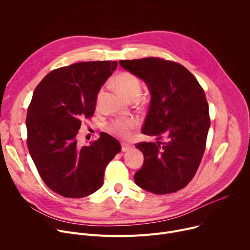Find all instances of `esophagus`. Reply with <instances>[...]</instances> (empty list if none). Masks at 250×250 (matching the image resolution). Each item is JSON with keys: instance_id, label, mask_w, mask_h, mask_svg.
Masks as SVG:
<instances>
[{"instance_id": "1", "label": "esophagus", "mask_w": 250, "mask_h": 250, "mask_svg": "<svg viewBox=\"0 0 250 250\" xmlns=\"http://www.w3.org/2000/svg\"><path fill=\"white\" fill-rule=\"evenodd\" d=\"M132 147L133 146L130 144H127V142H123V144H122V150L124 152H126V151L130 150Z\"/></svg>"}]
</instances>
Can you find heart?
Segmentation results:
<instances>
[{
    "label": "heart",
    "mask_w": 250,
    "mask_h": 250,
    "mask_svg": "<svg viewBox=\"0 0 250 250\" xmlns=\"http://www.w3.org/2000/svg\"><path fill=\"white\" fill-rule=\"evenodd\" d=\"M115 85L120 90V92L127 100H135L139 97L141 93V80L130 72H121L115 77ZM101 92L98 98H100ZM136 126V121L131 118H119L111 121L106 125V128L109 131L117 134L120 137H128L130 135V130Z\"/></svg>",
    "instance_id": "obj_1"
}]
</instances>
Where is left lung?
<instances>
[{
    "label": "left lung",
    "instance_id": "1",
    "mask_svg": "<svg viewBox=\"0 0 250 250\" xmlns=\"http://www.w3.org/2000/svg\"><path fill=\"white\" fill-rule=\"evenodd\" d=\"M123 68L147 85L150 105L142 133L166 141L138 142L145 156L134 181L156 195L185 188L203 158L210 125L204 89L183 65L157 57L121 60Z\"/></svg>",
    "mask_w": 250,
    "mask_h": 250
}]
</instances>
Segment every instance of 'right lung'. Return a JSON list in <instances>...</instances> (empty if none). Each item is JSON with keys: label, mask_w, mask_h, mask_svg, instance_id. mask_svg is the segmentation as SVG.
I'll list each match as a JSON object with an SVG mask.
<instances>
[{"label": "right lung", "mask_w": 250, "mask_h": 250, "mask_svg": "<svg viewBox=\"0 0 250 250\" xmlns=\"http://www.w3.org/2000/svg\"><path fill=\"white\" fill-rule=\"evenodd\" d=\"M117 61H87L52 70L35 88L26 115L27 148L45 185L66 198H84L104 183L108 163L122 149L110 134L82 146V121L91 119L98 93Z\"/></svg>", "instance_id": "add662e5"}]
</instances>
